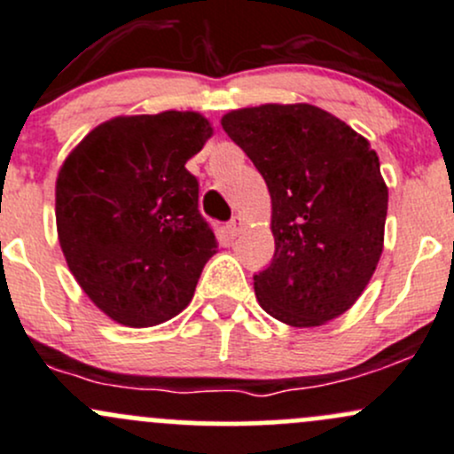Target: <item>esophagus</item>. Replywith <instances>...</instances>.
<instances>
[{"instance_id":"obj_1","label":"esophagus","mask_w":454,"mask_h":454,"mask_svg":"<svg viewBox=\"0 0 454 454\" xmlns=\"http://www.w3.org/2000/svg\"><path fill=\"white\" fill-rule=\"evenodd\" d=\"M242 227H245V221H242L240 216H233L231 221L227 223V233H229V236H231V238H236L238 233L242 231Z\"/></svg>"}]
</instances>
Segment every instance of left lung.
Returning a JSON list of instances; mask_svg holds the SVG:
<instances>
[{
    "label": "left lung",
    "mask_w": 454,
    "mask_h": 454,
    "mask_svg": "<svg viewBox=\"0 0 454 454\" xmlns=\"http://www.w3.org/2000/svg\"><path fill=\"white\" fill-rule=\"evenodd\" d=\"M223 129L264 176L275 254L254 275L260 306L315 328L354 306L385 242L380 161L352 126L312 105H260L223 115Z\"/></svg>",
    "instance_id": "obj_1"
}]
</instances>
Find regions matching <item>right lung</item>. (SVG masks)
<instances>
[{"instance_id": "right-lung-1", "label": "right lung", "mask_w": 454, "mask_h": 454, "mask_svg": "<svg viewBox=\"0 0 454 454\" xmlns=\"http://www.w3.org/2000/svg\"><path fill=\"white\" fill-rule=\"evenodd\" d=\"M212 137L194 111L96 126L56 179V229L69 270L118 324L151 328L192 301L216 238L185 163Z\"/></svg>"}]
</instances>
